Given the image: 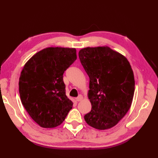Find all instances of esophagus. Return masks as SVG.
I'll return each instance as SVG.
<instances>
[{
    "label": "esophagus",
    "instance_id": "34e87169",
    "mask_svg": "<svg viewBox=\"0 0 158 158\" xmlns=\"http://www.w3.org/2000/svg\"><path fill=\"white\" fill-rule=\"evenodd\" d=\"M82 99H83V96H82V95H80V94L78 95V96L77 98H76V101H77V102H80V101H82Z\"/></svg>",
    "mask_w": 158,
    "mask_h": 158
}]
</instances>
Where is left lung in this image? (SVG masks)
I'll list each match as a JSON object with an SVG mask.
<instances>
[{
  "mask_svg": "<svg viewBox=\"0 0 158 158\" xmlns=\"http://www.w3.org/2000/svg\"><path fill=\"white\" fill-rule=\"evenodd\" d=\"M78 55L89 78L92 110L85 121L99 130L111 128L131 106L135 87L131 66L125 56L107 46L85 47Z\"/></svg>",
  "mask_w": 158,
  "mask_h": 158,
  "instance_id": "8db88e82",
  "label": "left lung"
}]
</instances>
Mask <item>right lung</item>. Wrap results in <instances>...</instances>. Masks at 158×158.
<instances>
[{"label": "right lung", "mask_w": 158, "mask_h": 158, "mask_svg": "<svg viewBox=\"0 0 158 158\" xmlns=\"http://www.w3.org/2000/svg\"><path fill=\"white\" fill-rule=\"evenodd\" d=\"M76 58L75 48L51 47L37 52L23 66L19 79L21 102L40 127L60 125L73 108L63 74Z\"/></svg>", "instance_id": "add662e5"}]
</instances>
